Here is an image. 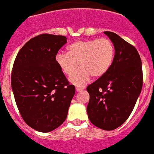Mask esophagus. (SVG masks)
Returning <instances> with one entry per match:
<instances>
[{
    "label": "esophagus",
    "instance_id": "obj_1",
    "mask_svg": "<svg viewBox=\"0 0 154 154\" xmlns=\"http://www.w3.org/2000/svg\"><path fill=\"white\" fill-rule=\"evenodd\" d=\"M84 89V87H76V91H81Z\"/></svg>",
    "mask_w": 154,
    "mask_h": 154
}]
</instances>
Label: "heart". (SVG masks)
<instances>
[{
	"label": "heart",
	"instance_id": "heart-1",
	"mask_svg": "<svg viewBox=\"0 0 154 154\" xmlns=\"http://www.w3.org/2000/svg\"><path fill=\"white\" fill-rule=\"evenodd\" d=\"M115 50L113 43L107 38L77 41L67 47V54L58 53L56 62L65 75L70 76L71 84L83 86L88 82L91 76L103 77L111 67Z\"/></svg>",
	"mask_w": 154,
	"mask_h": 154
}]
</instances>
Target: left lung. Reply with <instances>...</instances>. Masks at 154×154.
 Instances as JSON below:
<instances>
[{
    "label": "left lung",
    "mask_w": 154,
    "mask_h": 154,
    "mask_svg": "<svg viewBox=\"0 0 154 154\" xmlns=\"http://www.w3.org/2000/svg\"><path fill=\"white\" fill-rule=\"evenodd\" d=\"M103 33L114 46V58L106 74L87 87V112L94 126L113 131L127 120L140 94L142 62L133 45L115 33Z\"/></svg>",
    "instance_id": "left-lung-1"
}]
</instances>
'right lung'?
Masks as SVG:
<instances>
[{
  "label": "right lung",
  "instance_id": "add662e5",
  "mask_svg": "<svg viewBox=\"0 0 154 154\" xmlns=\"http://www.w3.org/2000/svg\"><path fill=\"white\" fill-rule=\"evenodd\" d=\"M67 39L48 34L34 37L14 63L11 87L17 106L26 124L39 132H51L63 124L75 94L56 62Z\"/></svg>",
  "mask_w": 154,
  "mask_h": 154
}]
</instances>
